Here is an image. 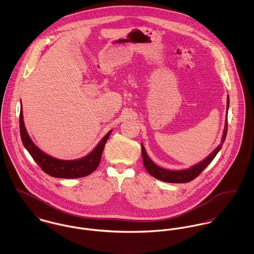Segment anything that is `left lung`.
<instances>
[{"instance_id": "left-lung-1", "label": "left lung", "mask_w": 254, "mask_h": 254, "mask_svg": "<svg viewBox=\"0 0 254 254\" xmlns=\"http://www.w3.org/2000/svg\"><path fill=\"white\" fill-rule=\"evenodd\" d=\"M229 96L227 99V109L229 108ZM227 131H228V118L226 120V124H225V130H224V134L222 137V143L218 145L217 147L214 149V151H212L210 153V155H208L204 160H202L200 163L190 167V169L187 170H179V171H172V170H166L163 169L159 166H157L156 164H154L151 159L147 156L146 152H145V147L142 145V156H143V162L145 165V168L146 171L154 178L160 180V181L167 182V183H188V182L192 181L193 179H195L205 168L206 166L214 159V157L216 156L218 151L220 150L221 146L223 145V143L225 142L226 136H227Z\"/></svg>"}]
</instances>
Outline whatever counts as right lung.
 Masks as SVG:
<instances>
[{
	"label": "right lung",
	"mask_w": 254,
	"mask_h": 254,
	"mask_svg": "<svg viewBox=\"0 0 254 254\" xmlns=\"http://www.w3.org/2000/svg\"><path fill=\"white\" fill-rule=\"evenodd\" d=\"M19 131L22 144L41 169L52 177L65 179L85 177L97 169L101 162L104 147L111 133V131H109L95 149L87 156L76 160H62L46 154L32 142L24 126L22 109L19 114Z\"/></svg>",
	"instance_id": "obj_1"
}]
</instances>
